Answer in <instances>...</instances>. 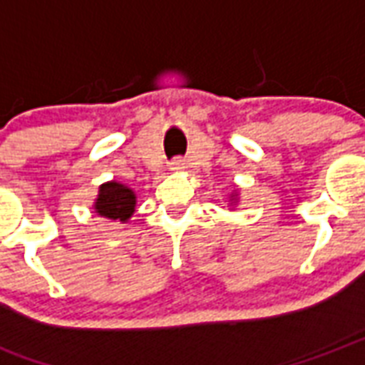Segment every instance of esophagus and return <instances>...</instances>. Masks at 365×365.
Segmentation results:
<instances>
[{
    "label": "esophagus",
    "instance_id": "obj_1",
    "mask_svg": "<svg viewBox=\"0 0 365 365\" xmlns=\"http://www.w3.org/2000/svg\"><path fill=\"white\" fill-rule=\"evenodd\" d=\"M185 168H187V164H185V160H183V158H175V160L170 164V170H172V172H175V174H180V172H183Z\"/></svg>",
    "mask_w": 365,
    "mask_h": 365
}]
</instances>
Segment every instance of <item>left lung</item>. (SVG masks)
<instances>
[{"instance_id":"1","label":"left lung","mask_w":365,"mask_h":365,"mask_svg":"<svg viewBox=\"0 0 365 365\" xmlns=\"http://www.w3.org/2000/svg\"><path fill=\"white\" fill-rule=\"evenodd\" d=\"M228 201H230V205H237V191L230 193V197H228Z\"/></svg>"}]
</instances>
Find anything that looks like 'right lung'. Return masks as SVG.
I'll use <instances>...</instances> for the list:
<instances>
[{
	"label": "right lung",
	"instance_id": "1",
	"mask_svg": "<svg viewBox=\"0 0 365 365\" xmlns=\"http://www.w3.org/2000/svg\"><path fill=\"white\" fill-rule=\"evenodd\" d=\"M137 207V195L131 187L121 182H106L98 187V195L94 199V212L108 220L128 222L133 217Z\"/></svg>",
	"mask_w": 365,
	"mask_h": 365
}]
</instances>
